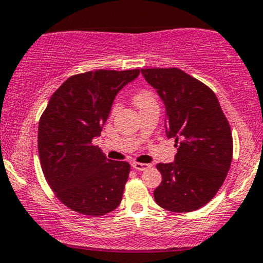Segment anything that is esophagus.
Here are the masks:
<instances>
[{"label": "esophagus", "instance_id": "1", "mask_svg": "<svg viewBox=\"0 0 263 263\" xmlns=\"http://www.w3.org/2000/svg\"><path fill=\"white\" fill-rule=\"evenodd\" d=\"M132 167L135 170V171H145V170L151 168V164H147V163H137V162H133L132 163Z\"/></svg>", "mask_w": 263, "mask_h": 263}]
</instances>
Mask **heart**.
Listing matches in <instances>:
<instances>
[{
    "label": "heart",
    "mask_w": 263,
    "mask_h": 263,
    "mask_svg": "<svg viewBox=\"0 0 263 263\" xmlns=\"http://www.w3.org/2000/svg\"><path fill=\"white\" fill-rule=\"evenodd\" d=\"M134 104L137 105V107L139 109V111L143 109H147V107L157 106L156 99H154L153 93L149 91L138 92V93L134 96ZM116 110H118V106H114L112 111L115 112Z\"/></svg>",
    "instance_id": "b5f03b06"
}]
</instances>
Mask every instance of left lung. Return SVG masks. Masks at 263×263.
Segmentation results:
<instances>
[{"label":"left lung","instance_id":"1","mask_svg":"<svg viewBox=\"0 0 263 263\" xmlns=\"http://www.w3.org/2000/svg\"><path fill=\"white\" fill-rule=\"evenodd\" d=\"M161 97L167 138L177 147L175 161L158 163L162 182L154 200L163 209L187 213L210 201L232 163L231 126L215 93L178 68L140 69Z\"/></svg>","mask_w":263,"mask_h":263}]
</instances>
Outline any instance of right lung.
<instances>
[{
    "instance_id": "add662e5",
    "label": "right lung",
    "mask_w": 263,
    "mask_h": 263,
    "mask_svg": "<svg viewBox=\"0 0 263 263\" xmlns=\"http://www.w3.org/2000/svg\"><path fill=\"white\" fill-rule=\"evenodd\" d=\"M139 73L99 69L72 76L51 95L40 118L43 173L57 197L74 212L105 215L121 202L130 164L106 158L92 139L101 135L116 95Z\"/></svg>"
}]
</instances>
